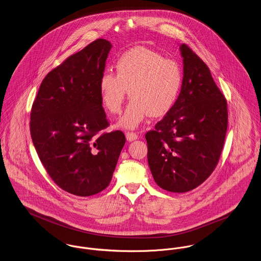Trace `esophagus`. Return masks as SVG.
Here are the masks:
<instances>
[{
  "instance_id": "34e87169",
  "label": "esophagus",
  "mask_w": 261,
  "mask_h": 261,
  "mask_svg": "<svg viewBox=\"0 0 261 261\" xmlns=\"http://www.w3.org/2000/svg\"><path fill=\"white\" fill-rule=\"evenodd\" d=\"M125 137H126V140L132 142V141H135L139 138L138 134L137 133H134V132H126L125 133Z\"/></svg>"
}]
</instances>
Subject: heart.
I'll return each mask as SVG.
<instances>
[{"label":"heart","instance_id":"b5f03b06","mask_svg":"<svg viewBox=\"0 0 261 261\" xmlns=\"http://www.w3.org/2000/svg\"><path fill=\"white\" fill-rule=\"evenodd\" d=\"M116 73L106 70L98 89L103 108L112 114L121 111L128 89L132 97L118 125L137 127L148 116L167 114L175 106L183 84L180 63L146 47L122 53L115 62Z\"/></svg>","mask_w":261,"mask_h":261}]
</instances>
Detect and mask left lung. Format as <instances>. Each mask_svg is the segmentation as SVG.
Instances as JSON below:
<instances>
[{
	"label": "left lung",
	"mask_w": 261,
	"mask_h": 261,
	"mask_svg": "<svg viewBox=\"0 0 261 261\" xmlns=\"http://www.w3.org/2000/svg\"><path fill=\"white\" fill-rule=\"evenodd\" d=\"M184 77L179 97L154 129L146 134L154 182L184 193L205 182L215 170L226 138L227 101L206 63L181 45Z\"/></svg>",
	"instance_id": "1"
}]
</instances>
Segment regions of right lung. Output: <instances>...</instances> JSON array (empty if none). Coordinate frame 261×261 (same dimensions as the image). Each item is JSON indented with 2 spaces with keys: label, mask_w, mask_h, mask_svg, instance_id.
Wrapping results in <instances>:
<instances>
[{
  "label": "right lung",
  "mask_w": 261,
  "mask_h": 261,
  "mask_svg": "<svg viewBox=\"0 0 261 261\" xmlns=\"http://www.w3.org/2000/svg\"><path fill=\"white\" fill-rule=\"evenodd\" d=\"M112 44L96 39L43 79L31 110L30 133L47 174L62 190L87 197L112 181L125 144L110 125L100 100L99 77Z\"/></svg>",
  "instance_id": "add662e5"
}]
</instances>
